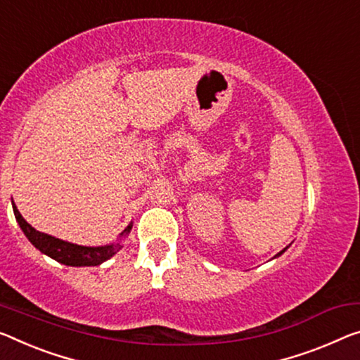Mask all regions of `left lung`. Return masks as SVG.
Returning a JSON list of instances; mask_svg holds the SVG:
<instances>
[{"label": "left lung", "mask_w": 360, "mask_h": 360, "mask_svg": "<svg viewBox=\"0 0 360 360\" xmlns=\"http://www.w3.org/2000/svg\"><path fill=\"white\" fill-rule=\"evenodd\" d=\"M285 250H286V248H285ZM285 250H283V251H280L278 254H276V256H275V257H278V256H281V254H283V252H285Z\"/></svg>", "instance_id": "left-lung-1"}]
</instances>
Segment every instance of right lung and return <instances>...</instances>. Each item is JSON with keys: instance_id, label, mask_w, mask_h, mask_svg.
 <instances>
[{"instance_id": "add662e5", "label": "right lung", "mask_w": 360, "mask_h": 360, "mask_svg": "<svg viewBox=\"0 0 360 360\" xmlns=\"http://www.w3.org/2000/svg\"><path fill=\"white\" fill-rule=\"evenodd\" d=\"M13 209L15 220H18L19 226L22 231H24V235L29 238L32 245L35 246L38 251H41L43 254H46V256L64 265H70V267H90V265H99L112 257L114 254L122 248L120 243H110V245L106 246H80L74 245V243L63 241L59 240V238L41 233V231L33 229L30 224H27V220L22 217L18 207H15V204H13ZM130 230L131 224L120 233V236L129 235Z\"/></svg>"}]
</instances>
